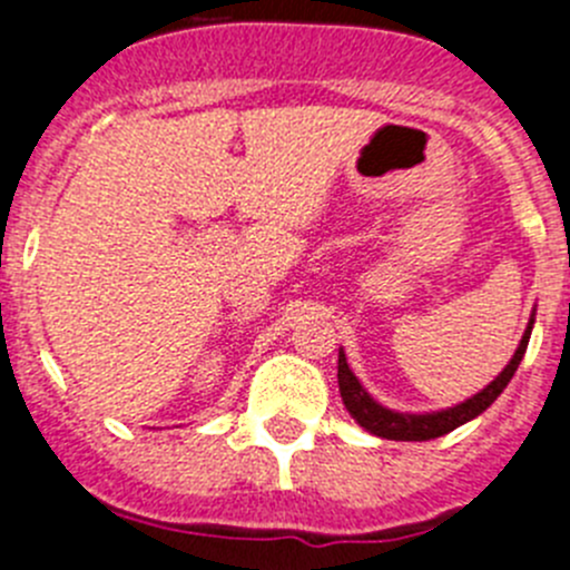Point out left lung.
I'll list each match as a JSON object with an SVG mask.
<instances>
[{"label": "left lung", "mask_w": 570, "mask_h": 570, "mask_svg": "<svg viewBox=\"0 0 570 570\" xmlns=\"http://www.w3.org/2000/svg\"><path fill=\"white\" fill-rule=\"evenodd\" d=\"M531 330H534V312H531V321H528L525 332H522V341H520V346H517L514 355H511L509 366L502 368V372L497 374L489 386L480 389L474 397L463 400V403H458V406L440 409V412H420V414L394 412V409H386L383 403H377V400H374L372 394L363 389V383L357 381L355 372L348 368L346 355H343V348H341V352H337V386H341L343 406H346L348 414L355 417V423L363 425V429H366L368 434H374V438L414 440V443H420V440L443 438V434L454 432L458 425L480 417V414H483L485 409H489L491 403L500 397L502 389L509 386L511 377H514L522 355H525Z\"/></svg>", "instance_id": "8db88e82"}]
</instances>
